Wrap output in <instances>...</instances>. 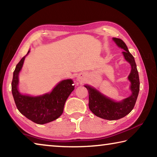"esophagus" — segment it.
I'll return each mask as SVG.
<instances>
[{
  "mask_svg": "<svg viewBox=\"0 0 157 157\" xmlns=\"http://www.w3.org/2000/svg\"><path fill=\"white\" fill-rule=\"evenodd\" d=\"M78 80L80 82H83L85 80V75L83 73H80L78 76Z\"/></svg>",
  "mask_w": 157,
  "mask_h": 157,
  "instance_id": "obj_1",
  "label": "esophagus"
}]
</instances>
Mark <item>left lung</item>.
Returning <instances> with one entry per match:
<instances>
[{"instance_id": "8db88e82", "label": "left lung", "mask_w": 157, "mask_h": 157, "mask_svg": "<svg viewBox=\"0 0 157 157\" xmlns=\"http://www.w3.org/2000/svg\"><path fill=\"white\" fill-rule=\"evenodd\" d=\"M113 39L118 46L124 50L123 52L124 59L131 64L132 71L128 79L131 82L130 89L132 91V95L121 102H117L105 97L91 86L85 85V87L89 91V107L90 110L96 116L109 121L118 120L131 112L136 104L140 89L139 72L134 57L129 52L126 44L123 40L118 38H113Z\"/></svg>"}]
</instances>
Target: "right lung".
I'll return each instance as SVG.
<instances>
[{
  "label": "right lung",
  "mask_w": 157,
  "mask_h": 157,
  "mask_svg": "<svg viewBox=\"0 0 157 157\" xmlns=\"http://www.w3.org/2000/svg\"><path fill=\"white\" fill-rule=\"evenodd\" d=\"M29 52L30 50L27 55ZM25 56L17 63L13 73L12 92L16 106L23 116L34 123L39 124L50 123L56 120L62 114L66 101L74 90V86L72 85L73 82L72 79L60 82L50 94L41 96L30 97L21 95L18 91V73Z\"/></svg>",
  "instance_id": "add662e5"
}]
</instances>
